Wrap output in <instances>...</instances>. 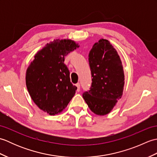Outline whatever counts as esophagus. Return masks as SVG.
Listing matches in <instances>:
<instances>
[{
	"mask_svg": "<svg viewBox=\"0 0 157 157\" xmlns=\"http://www.w3.org/2000/svg\"><path fill=\"white\" fill-rule=\"evenodd\" d=\"M75 86H77V91L79 92V90H80V84H79V83H77Z\"/></svg>",
	"mask_w": 157,
	"mask_h": 157,
	"instance_id": "1",
	"label": "esophagus"
}]
</instances>
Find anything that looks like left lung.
<instances>
[{
  "mask_svg": "<svg viewBox=\"0 0 157 157\" xmlns=\"http://www.w3.org/2000/svg\"><path fill=\"white\" fill-rule=\"evenodd\" d=\"M88 57L92 82L82 96L93 113L105 115L123 94L125 78L122 63L117 52L105 39L95 43Z\"/></svg>",
  "mask_w": 157,
  "mask_h": 157,
  "instance_id": "left-lung-1",
  "label": "left lung"
}]
</instances>
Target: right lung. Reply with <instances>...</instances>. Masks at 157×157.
Returning <instances> with one entry per match:
<instances>
[{
    "mask_svg": "<svg viewBox=\"0 0 157 157\" xmlns=\"http://www.w3.org/2000/svg\"><path fill=\"white\" fill-rule=\"evenodd\" d=\"M71 40L56 39L34 56L26 71L25 82L33 101L43 111L55 115L64 110L75 94L70 81L65 56L78 48Z\"/></svg>",
    "mask_w": 157,
    "mask_h": 157,
    "instance_id": "add662e5",
    "label": "right lung"
}]
</instances>
